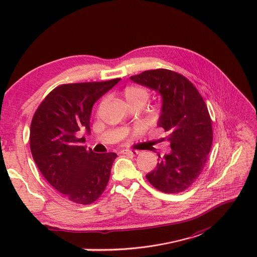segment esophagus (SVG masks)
I'll use <instances>...</instances> for the list:
<instances>
[{"mask_svg":"<svg viewBox=\"0 0 257 257\" xmlns=\"http://www.w3.org/2000/svg\"><path fill=\"white\" fill-rule=\"evenodd\" d=\"M120 154L131 156V157H136V156L139 155V151L138 150H134V149H122L120 151Z\"/></svg>","mask_w":257,"mask_h":257,"instance_id":"1","label":"esophagus"}]
</instances>
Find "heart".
<instances>
[{
	"label": "heart",
	"mask_w": 257,
	"mask_h": 257,
	"mask_svg": "<svg viewBox=\"0 0 257 257\" xmlns=\"http://www.w3.org/2000/svg\"><path fill=\"white\" fill-rule=\"evenodd\" d=\"M149 91L145 87L141 85H128L123 90V96H125L129 104H134L138 102L145 103L149 98ZM140 129H136L135 132H139Z\"/></svg>",
	"instance_id": "obj_1"
}]
</instances>
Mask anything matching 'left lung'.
I'll return each mask as SVG.
<instances>
[{"label":"left lung","mask_w":257,"mask_h":257,"mask_svg":"<svg viewBox=\"0 0 257 257\" xmlns=\"http://www.w3.org/2000/svg\"><path fill=\"white\" fill-rule=\"evenodd\" d=\"M130 79L157 91L163 99L158 126L167 132L172 151L159 155L157 168L146 175L148 182L166 194L184 192L202 173L213 143L206 103L195 85L174 71L149 70Z\"/></svg>","instance_id":"1"}]
</instances>
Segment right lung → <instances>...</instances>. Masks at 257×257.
Listing matches in <instances>:
<instances>
[{"label": "right lung", "mask_w": 257, "mask_h": 257, "mask_svg": "<svg viewBox=\"0 0 257 257\" xmlns=\"http://www.w3.org/2000/svg\"><path fill=\"white\" fill-rule=\"evenodd\" d=\"M120 78L64 83L46 95L36 110L30 132L35 162L55 189L78 204H91L109 182L116 154L85 149L93 104Z\"/></svg>", "instance_id": "add662e5"}]
</instances>
